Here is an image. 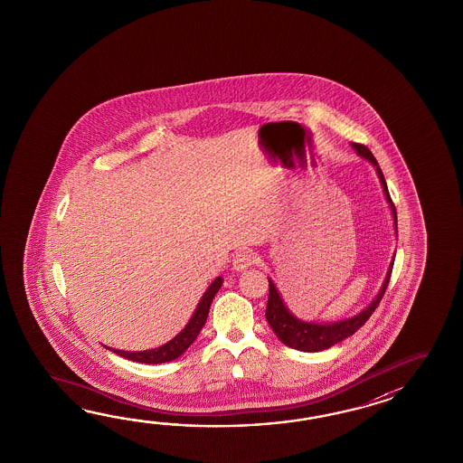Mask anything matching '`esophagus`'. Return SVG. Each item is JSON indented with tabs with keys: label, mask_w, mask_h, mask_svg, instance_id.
<instances>
[{
	"label": "esophagus",
	"mask_w": 463,
	"mask_h": 463,
	"mask_svg": "<svg viewBox=\"0 0 463 463\" xmlns=\"http://www.w3.org/2000/svg\"><path fill=\"white\" fill-rule=\"evenodd\" d=\"M253 263H255V256H253L251 251H240V253H236V255L233 256L232 268H233L235 271H245V269H248Z\"/></svg>",
	"instance_id": "34e87169"
}]
</instances>
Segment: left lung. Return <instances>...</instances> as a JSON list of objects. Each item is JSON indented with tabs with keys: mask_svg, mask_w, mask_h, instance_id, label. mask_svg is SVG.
I'll return each instance as SVG.
<instances>
[{
	"mask_svg": "<svg viewBox=\"0 0 463 463\" xmlns=\"http://www.w3.org/2000/svg\"><path fill=\"white\" fill-rule=\"evenodd\" d=\"M351 146H353L355 154L359 157L365 158L375 168V174H377V177L381 180V185H383L385 200H387L389 208H391V213H392L393 227H395L393 230L397 233V213H395V207H393L392 200H391V195H389L383 170L379 167L377 160H375L373 152L369 148L365 147V146H361V144H351ZM393 260H395V253H393L389 269L385 273L384 283L381 286V289L375 295L374 299L365 306L361 313L351 316V317H345V319H341V321H333V323H316V321H305V319L296 317L289 311V307L286 306L285 299L279 295V291H278V288L273 283V279L268 278L269 296H268V306H266L265 315L266 319H268V325L271 326L276 337L283 345L291 347V349H296V351L319 353V351L329 349L331 345H337V343L345 341V337L354 335L355 331L361 326H364L365 321L374 313L375 307L381 303L385 289H387V285H389L391 273H392Z\"/></svg>",
	"mask_w": 463,
	"mask_h": 463,
	"instance_id": "8db88e82",
	"label": "left lung"
}]
</instances>
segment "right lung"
Wrapping results in <instances>:
<instances>
[{
  "label": "right lung",
  "mask_w": 463,
  "mask_h": 463,
  "mask_svg": "<svg viewBox=\"0 0 463 463\" xmlns=\"http://www.w3.org/2000/svg\"><path fill=\"white\" fill-rule=\"evenodd\" d=\"M222 285H223V278L217 276L212 281V285L208 286L207 291L200 298L197 307H195L192 317L188 319L185 327L174 339L167 341L165 345H158V347H154V349H147V351H120V349L108 347L109 351L122 355V357H126L128 361L142 363V364H162V363H170V361L177 359L197 339L202 327L205 326L210 305H212V301H213V298L217 295L218 289L222 288Z\"/></svg>",
  "instance_id": "obj_1"
}]
</instances>
